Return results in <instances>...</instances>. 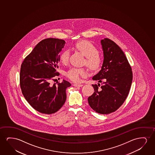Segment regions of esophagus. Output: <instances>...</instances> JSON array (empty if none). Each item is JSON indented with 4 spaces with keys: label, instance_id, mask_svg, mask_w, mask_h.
Returning a JSON list of instances; mask_svg holds the SVG:
<instances>
[{
    "label": "esophagus",
    "instance_id": "obj_1",
    "mask_svg": "<svg viewBox=\"0 0 155 155\" xmlns=\"http://www.w3.org/2000/svg\"><path fill=\"white\" fill-rule=\"evenodd\" d=\"M73 86H74V87H82L83 86V84H73Z\"/></svg>",
    "mask_w": 155,
    "mask_h": 155
}]
</instances>
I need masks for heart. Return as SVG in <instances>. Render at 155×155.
Here are the masks:
<instances>
[{
    "label": "heart",
    "instance_id": "1",
    "mask_svg": "<svg viewBox=\"0 0 155 155\" xmlns=\"http://www.w3.org/2000/svg\"><path fill=\"white\" fill-rule=\"evenodd\" d=\"M76 48L86 57V64L92 70H97L102 64V58L98 54L97 48L87 41H81L76 45ZM70 52L66 50L61 53L60 59L62 64L69 61ZM87 71L84 68H72L66 72V76L74 82H80L81 77L87 76Z\"/></svg>",
    "mask_w": 155,
    "mask_h": 155
}]
</instances>
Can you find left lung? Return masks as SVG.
<instances>
[{
	"instance_id": "8db88e82",
	"label": "left lung",
	"mask_w": 155,
	"mask_h": 155,
	"mask_svg": "<svg viewBox=\"0 0 155 155\" xmlns=\"http://www.w3.org/2000/svg\"><path fill=\"white\" fill-rule=\"evenodd\" d=\"M104 59L101 70L93 77L98 85L88 98L89 106L96 112L107 114L115 112L127 97L132 81V71L127 58L119 45L105 38L101 41Z\"/></svg>"
}]
</instances>
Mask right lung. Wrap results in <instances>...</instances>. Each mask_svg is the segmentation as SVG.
<instances>
[{"label": "right lung", "mask_w": 155, "mask_h": 155, "mask_svg": "<svg viewBox=\"0 0 155 155\" xmlns=\"http://www.w3.org/2000/svg\"><path fill=\"white\" fill-rule=\"evenodd\" d=\"M66 44L63 40H43L25 58L20 70V86L26 100L39 112L50 114L57 112L66 102V90L71 86L63 80L51 84L59 74L60 53Z\"/></svg>", "instance_id": "right-lung-1"}]
</instances>
